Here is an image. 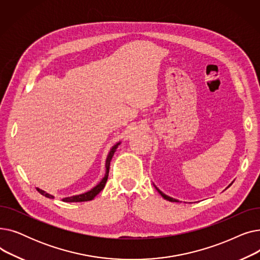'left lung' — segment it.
Returning a JSON list of instances; mask_svg holds the SVG:
<instances>
[{
	"label": "left lung",
	"instance_id": "obj_1",
	"mask_svg": "<svg viewBox=\"0 0 260 260\" xmlns=\"http://www.w3.org/2000/svg\"><path fill=\"white\" fill-rule=\"evenodd\" d=\"M231 184H232V183H231ZM231 184H230V185H231ZM230 185H229V186H230ZM155 187H156V186H155ZM156 189L158 190V192H159V194H160V195H161V196H162L163 198H165V199H167V200H169V201H171V202H179V201H178V200H177V199H174V198H172V197H170V196L166 195L165 193H162V192H161V190H160V189H159L158 187H156Z\"/></svg>",
	"mask_w": 260,
	"mask_h": 260
}]
</instances>
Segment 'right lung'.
I'll list each match as a JSON object with an SVG mask.
<instances>
[{
    "label": "right lung",
    "mask_w": 260,
    "mask_h": 260,
    "mask_svg": "<svg viewBox=\"0 0 260 260\" xmlns=\"http://www.w3.org/2000/svg\"><path fill=\"white\" fill-rule=\"evenodd\" d=\"M120 143L121 142H118L116 145H114L112 147V149H111V152H109L108 155H107L106 162H105V169L106 170H105V175L103 177V179L97 185H95L94 187H92L90 190H88V192L83 193V194H80V195H76V196H72V197H65V198L62 199V201H64V202H83V201L92 200L95 196H97L101 192V190L104 188V186H105V183H106L107 178H108V173H109V166H111V160H112V158H113V156H114V154L116 152V149H117V147L119 146ZM37 190L41 195H43V196H45L47 198H51V199L54 198L52 195L46 193L45 190L41 189L39 187H37Z\"/></svg>",
    "instance_id": "obj_1"
}]
</instances>
